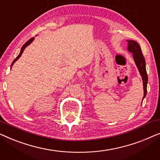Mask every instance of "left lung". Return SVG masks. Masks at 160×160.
<instances>
[{
  "instance_id": "left-lung-1",
  "label": "left lung",
  "mask_w": 160,
  "mask_h": 160,
  "mask_svg": "<svg viewBox=\"0 0 160 160\" xmlns=\"http://www.w3.org/2000/svg\"><path fill=\"white\" fill-rule=\"evenodd\" d=\"M128 43V52H131L132 54L133 59H134L135 63L138 69L140 74L142 76V80H143V98L146 97V92H147V83H148V76L146 73V61L145 58L143 55V53L141 52V49L140 45L138 42L132 40H127Z\"/></svg>"
}]
</instances>
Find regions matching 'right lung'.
Listing matches in <instances>:
<instances>
[{"label":"right lung","instance_id":"1","mask_svg":"<svg viewBox=\"0 0 160 160\" xmlns=\"http://www.w3.org/2000/svg\"><path fill=\"white\" fill-rule=\"evenodd\" d=\"M33 40H34V38H32L31 39H30V40H29V41H27V42H26V43H25V44H24V45L22 46V48H21L20 52H19V55H18V56H17V58H16V59H15V60H14V61H13V62H12V65H11V69H12V65H14V63L15 62H16V61H17V60H18V59H19V58H20V57H21V55H22V53H23V51H24V50H25V48H26V47H28V46H29V45L30 44V43H31L32 42V41H33Z\"/></svg>","mask_w":160,"mask_h":160}]
</instances>
